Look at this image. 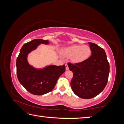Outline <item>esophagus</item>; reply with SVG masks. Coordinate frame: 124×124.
I'll use <instances>...</instances> for the list:
<instances>
[{
	"instance_id": "obj_1",
	"label": "esophagus",
	"mask_w": 124,
	"mask_h": 124,
	"mask_svg": "<svg viewBox=\"0 0 124 124\" xmlns=\"http://www.w3.org/2000/svg\"><path fill=\"white\" fill-rule=\"evenodd\" d=\"M66 70H69V67L68 66V64H66Z\"/></svg>"
}]
</instances>
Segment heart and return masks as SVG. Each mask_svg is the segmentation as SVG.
<instances>
[{
  "label": "heart",
  "instance_id": "1",
  "mask_svg": "<svg viewBox=\"0 0 124 124\" xmlns=\"http://www.w3.org/2000/svg\"><path fill=\"white\" fill-rule=\"evenodd\" d=\"M62 54L67 57H70L73 62L80 63L89 58L91 50L88 45H72L63 50Z\"/></svg>",
  "mask_w": 124,
  "mask_h": 124
}]
</instances>
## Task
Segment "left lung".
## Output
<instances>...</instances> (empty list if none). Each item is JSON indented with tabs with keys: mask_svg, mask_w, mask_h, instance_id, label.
Segmentation results:
<instances>
[{
	"mask_svg": "<svg viewBox=\"0 0 124 124\" xmlns=\"http://www.w3.org/2000/svg\"><path fill=\"white\" fill-rule=\"evenodd\" d=\"M91 56L83 62L68 63L73 73L70 86L74 93L84 99H90L100 94L107 84L109 64L103 49L95 43H89Z\"/></svg>",
	"mask_w": 124,
	"mask_h": 124,
	"instance_id": "left-lung-1",
	"label": "left lung"
}]
</instances>
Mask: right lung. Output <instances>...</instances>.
<instances>
[{
  "instance_id": "add662e5",
  "label": "right lung",
  "mask_w": 124,
  "mask_h": 124,
  "mask_svg": "<svg viewBox=\"0 0 124 124\" xmlns=\"http://www.w3.org/2000/svg\"><path fill=\"white\" fill-rule=\"evenodd\" d=\"M48 40L34 39L24 44L16 60L17 76L23 86L35 95H43L51 91L59 77L66 70L65 65H51L42 69H37L29 65L27 56L37 49L40 44H49Z\"/></svg>"
}]
</instances>
